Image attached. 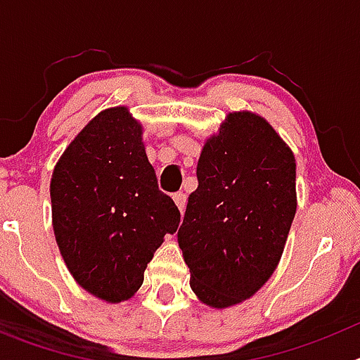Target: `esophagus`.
Wrapping results in <instances>:
<instances>
[{"instance_id":"34e87169","label":"esophagus","mask_w":360,"mask_h":360,"mask_svg":"<svg viewBox=\"0 0 360 360\" xmlns=\"http://www.w3.org/2000/svg\"><path fill=\"white\" fill-rule=\"evenodd\" d=\"M173 200H174V203H176L178 211H180L184 214V211H186V203H187L186 193H182V191H180V193H174Z\"/></svg>"}]
</instances>
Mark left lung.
Here are the masks:
<instances>
[{
  "instance_id": "left-lung-1",
  "label": "left lung",
  "mask_w": 360,
  "mask_h": 360,
  "mask_svg": "<svg viewBox=\"0 0 360 360\" xmlns=\"http://www.w3.org/2000/svg\"><path fill=\"white\" fill-rule=\"evenodd\" d=\"M196 176L178 245L196 297L227 308L279 265L297 209L295 158L263 117L232 111L203 144Z\"/></svg>"
}]
</instances>
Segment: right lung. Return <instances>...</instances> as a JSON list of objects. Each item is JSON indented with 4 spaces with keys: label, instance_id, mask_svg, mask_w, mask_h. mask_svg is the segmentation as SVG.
Wrapping results in <instances>:
<instances>
[{
    "label": "right lung",
    "instance_id": "right-lung-1",
    "mask_svg": "<svg viewBox=\"0 0 360 360\" xmlns=\"http://www.w3.org/2000/svg\"><path fill=\"white\" fill-rule=\"evenodd\" d=\"M128 106L95 115L57 160L50 182L57 247L79 287L106 303L141 288L155 250L180 224L158 189Z\"/></svg>",
    "mask_w": 360,
    "mask_h": 360
}]
</instances>
